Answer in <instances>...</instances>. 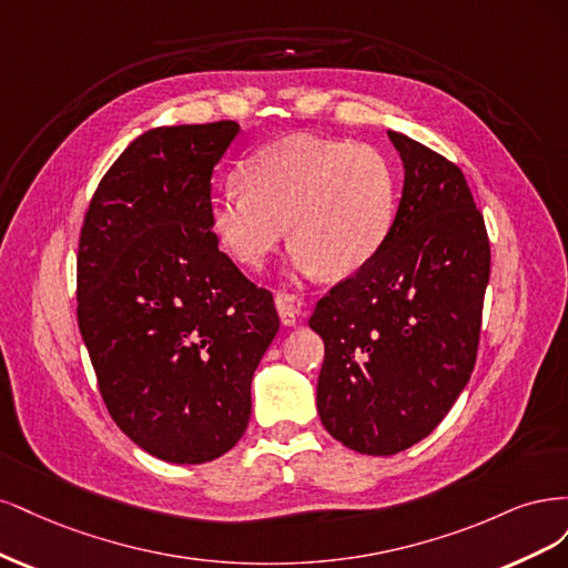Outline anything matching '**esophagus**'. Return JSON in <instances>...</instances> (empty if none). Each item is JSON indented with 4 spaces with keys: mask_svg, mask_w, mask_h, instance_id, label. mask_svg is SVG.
I'll list each match as a JSON object with an SVG mask.
<instances>
[{
    "mask_svg": "<svg viewBox=\"0 0 568 568\" xmlns=\"http://www.w3.org/2000/svg\"><path fill=\"white\" fill-rule=\"evenodd\" d=\"M276 308L278 316L283 321V325H295L297 316H300V302L292 292H276Z\"/></svg>",
    "mask_w": 568,
    "mask_h": 568,
    "instance_id": "34e87169",
    "label": "esophagus"
}]
</instances>
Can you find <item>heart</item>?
Instances as JSON below:
<instances>
[{
    "mask_svg": "<svg viewBox=\"0 0 568 568\" xmlns=\"http://www.w3.org/2000/svg\"><path fill=\"white\" fill-rule=\"evenodd\" d=\"M243 184L212 200L210 226L229 257L260 268L290 231L302 273L344 278L368 264L396 216V176L368 143L292 134L243 164Z\"/></svg>",
    "mask_w": 568,
    "mask_h": 568,
    "instance_id": "obj_1",
    "label": "heart"
}]
</instances>
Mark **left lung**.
I'll return each mask as SVG.
<instances>
[{
  "label": "left lung",
  "instance_id": "left-lung-1",
  "mask_svg": "<svg viewBox=\"0 0 568 568\" xmlns=\"http://www.w3.org/2000/svg\"><path fill=\"white\" fill-rule=\"evenodd\" d=\"M404 195L375 257L316 304L325 358L316 404L346 448L394 455L423 442L477 363L490 243L463 170L406 134Z\"/></svg>",
  "mask_w": 568,
  "mask_h": 568
}]
</instances>
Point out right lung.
<instances>
[{
  "label": "right lung",
  "instance_id": "obj_1",
  "mask_svg": "<svg viewBox=\"0 0 568 568\" xmlns=\"http://www.w3.org/2000/svg\"><path fill=\"white\" fill-rule=\"evenodd\" d=\"M237 132L222 120L141 134L103 174L80 231L78 323L99 392L164 463H210L237 444L281 327L271 292L210 226L212 170Z\"/></svg>",
  "mask_w": 568,
  "mask_h": 568
}]
</instances>
